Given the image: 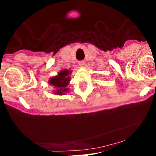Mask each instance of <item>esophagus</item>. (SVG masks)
I'll return each instance as SVG.
<instances>
[{
    "label": "esophagus",
    "instance_id": "1",
    "mask_svg": "<svg viewBox=\"0 0 156 156\" xmlns=\"http://www.w3.org/2000/svg\"><path fill=\"white\" fill-rule=\"evenodd\" d=\"M78 65H79L80 67H83V66H84V61L78 62Z\"/></svg>",
    "mask_w": 156,
    "mask_h": 156
}]
</instances>
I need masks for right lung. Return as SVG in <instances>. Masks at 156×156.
Instances as JSON below:
<instances>
[{
  "instance_id": "right-lung-1",
  "label": "right lung",
  "mask_w": 156,
  "mask_h": 156,
  "mask_svg": "<svg viewBox=\"0 0 156 156\" xmlns=\"http://www.w3.org/2000/svg\"><path fill=\"white\" fill-rule=\"evenodd\" d=\"M72 70L62 69L60 71L57 75L49 78V84L53 87V93L55 95H64L69 91V81H71Z\"/></svg>"
}]
</instances>
